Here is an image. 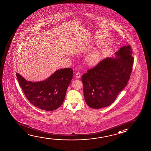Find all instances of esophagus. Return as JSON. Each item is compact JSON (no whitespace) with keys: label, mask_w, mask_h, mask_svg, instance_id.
I'll use <instances>...</instances> for the list:
<instances>
[{"label":"esophagus","mask_w":151,"mask_h":151,"mask_svg":"<svg viewBox=\"0 0 151 151\" xmlns=\"http://www.w3.org/2000/svg\"><path fill=\"white\" fill-rule=\"evenodd\" d=\"M81 76V73L79 72H77L76 74V77L77 78H79Z\"/></svg>","instance_id":"esophagus-1"}]
</instances>
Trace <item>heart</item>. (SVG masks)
Here are the masks:
<instances>
[{"mask_svg":"<svg viewBox=\"0 0 151 151\" xmlns=\"http://www.w3.org/2000/svg\"><path fill=\"white\" fill-rule=\"evenodd\" d=\"M100 53L97 51H94L90 53L86 58V61L88 63L91 65H96L100 62Z\"/></svg>","mask_w":151,"mask_h":151,"instance_id":"heart-1","label":"heart"}]
</instances>
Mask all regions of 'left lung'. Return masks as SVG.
Instances as JSON below:
<instances>
[{
	"mask_svg": "<svg viewBox=\"0 0 151 151\" xmlns=\"http://www.w3.org/2000/svg\"><path fill=\"white\" fill-rule=\"evenodd\" d=\"M131 47L123 46L115 57L106 58L83 75V95L89 107H107L127 85L131 75L133 57Z\"/></svg>",
	"mask_w": 151,
	"mask_h": 151,
	"instance_id": "8db88e82",
	"label": "left lung"
}]
</instances>
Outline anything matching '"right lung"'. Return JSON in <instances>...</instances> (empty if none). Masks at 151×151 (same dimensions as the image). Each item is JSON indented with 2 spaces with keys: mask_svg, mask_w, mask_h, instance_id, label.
I'll list each match as a JSON object with an SVG mask.
<instances>
[{
  "mask_svg": "<svg viewBox=\"0 0 151 151\" xmlns=\"http://www.w3.org/2000/svg\"><path fill=\"white\" fill-rule=\"evenodd\" d=\"M16 75L29 102L38 109L51 111L63 103L73 70L71 68L58 70L45 80L35 82L26 81L19 73Z\"/></svg>",
  "mask_w": 151,
  "mask_h": 151,
  "instance_id": "1",
  "label": "right lung"
}]
</instances>
